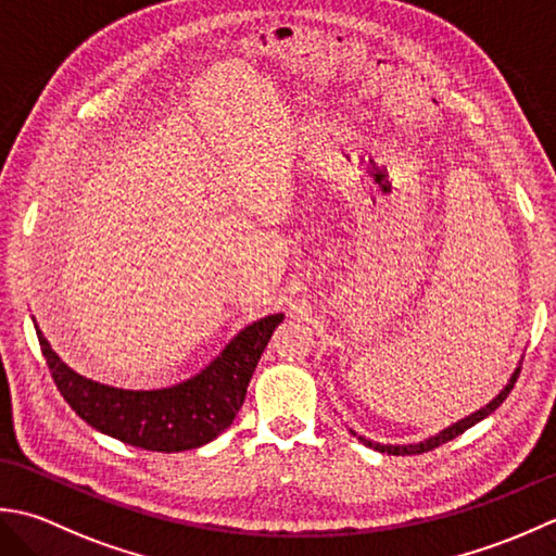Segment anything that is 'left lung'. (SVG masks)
<instances>
[{"label": "left lung", "instance_id": "1", "mask_svg": "<svg viewBox=\"0 0 556 556\" xmlns=\"http://www.w3.org/2000/svg\"><path fill=\"white\" fill-rule=\"evenodd\" d=\"M518 374H520V365L516 367V371L511 374V379H508V383H506V387L500 391V395H496V399H492L490 403H486L484 407H480V410H475L472 415L463 417V420L453 422V425H451V427H446V429H441L439 434L429 437V439H425V441H417V444H379V441L365 439L362 434L353 432V429H350V432H353V437H357L365 446H369V448H374V451H379V453H389V456H415V453L432 451V448H437V446H441V444H446V441L456 439L458 434L466 432V429H470L472 425H478L480 420H484V417H490V415L496 410V407H500V405L506 401V395L511 393L514 383H516V379H518Z\"/></svg>", "mask_w": 556, "mask_h": 556}]
</instances>
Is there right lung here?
Returning a JSON list of instances; mask_svg holds the SVG:
<instances>
[{
  "mask_svg": "<svg viewBox=\"0 0 556 556\" xmlns=\"http://www.w3.org/2000/svg\"><path fill=\"white\" fill-rule=\"evenodd\" d=\"M282 314L244 326L208 367L167 389L129 391L86 379L66 367L36 324L40 350L56 389L90 427L146 451H187L208 444L240 413L249 379ZM36 321V319H33Z\"/></svg>",
  "mask_w": 556,
  "mask_h": 556,
  "instance_id": "add662e5",
  "label": "right lung"
}]
</instances>
